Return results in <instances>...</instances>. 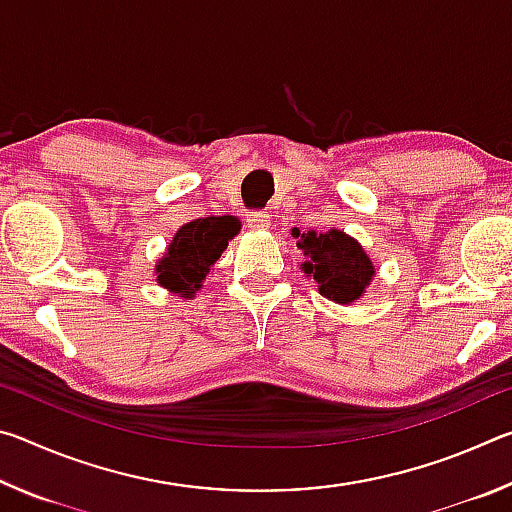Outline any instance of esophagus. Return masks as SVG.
<instances>
[{"label": "esophagus", "mask_w": 512, "mask_h": 512, "mask_svg": "<svg viewBox=\"0 0 512 512\" xmlns=\"http://www.w3.org/2000/svg\"><path fill=\"white\" fill-rule=\"evenodd\" d=\"M248 225L253 230H264V228H271V221H268V214H264V212H250Z\"/></svg>", "instance_id": "esophagus-1"}]
</instances>
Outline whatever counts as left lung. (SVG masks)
<instances>
[{"mask_svg":"<svg viewBox=\"0 0 512 512\" xmlns=\"http://www.w3.org/2000/svg\"><path fill=\"white\" fill-rule=\"evenodd\" d=\"M291 235L298 239L296 246L305 255L302 271L318 282L320 296L350 305L366 293L375 277V266L357 239L334 228L329 232L293 228Z\"/></svg>","mask_w":512,"mask_h":512,"instance_id":"obj_1","label":"left lung"}]
</instances>
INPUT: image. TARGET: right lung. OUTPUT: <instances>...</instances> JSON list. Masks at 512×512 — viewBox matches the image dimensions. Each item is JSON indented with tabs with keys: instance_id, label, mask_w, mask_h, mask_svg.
Returning <instances> with one entry per match:
<instances>
[{
	"instance_id": "obj_1",
	"label": "right lung",
	"mask_w": 512,
	"mask_h": 512,
	"mask_svg": "<svg viewBox=\"0 0 512 512\" xmlns=\"http://www.w3.org/2000/svg\"><path fill=\"white\" fill-rule=\"evenodd\" d=\"M237 232L239 221L235 216H205L185 223L155 264L160 287L178 293L180 298H194L228 246V239Z\"/></svg>"
}]
</instances>
